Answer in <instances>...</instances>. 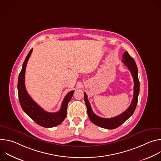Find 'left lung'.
Masks as SVG:
<instances>
[{"instance_id": "obj_1", "label": "left lung", "mask_w": 161, "mask_h": 161, "mask_svg": "<svg viewBox=\"0 0 161 161\" xmlns=\"http://www.w3.org/2000/svg\"><path fill=\"white\" fill-rule=\"evenodd\" d=\"M122 62L123 63L128 67L129 70L130 71L132 76L134 80V95L132 100V103L129 107L122 114L113 117L111 119H105L100 117L93 112L91 108L90 104L88 100L87 96L85 92H84V100L87 109L88 115L91 120V122L96 124V125L101 127L102 128L107 129H113L117 128L123 123H124L129 117L132 116L134 111L136 109L137 98H138L139 92H140V81L138 79V73H137V67L136 64L132 57L127 52H125L122 55Z\"/></svg>"}]
</instances>
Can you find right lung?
I'll return each instance as SVG.
<instances>
[{"label": "right lung", "mask_w": 161, "mask_h": 161, "mask_svg": "<svg viewBox=\"0 0 161 161\" xmlns=\"http://www.w3.org/2000/svg\"><path fill=\"white\" fill-rule=\"evenodd\" d=\"M32 49L28 53L23 64L18 76V92L21 108L36 124L44 127H53L60 124L65 119L68 103L71 99L75 90L69 92L64 99L60 109L56 113L47 112L42 109L28 94L25 85V74L27 62L31 55Z\"/></svg>", "instance_id": "obj_1"}]
</instances>
